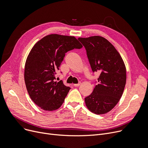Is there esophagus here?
<instances>
[{"mask_svg":"<svg viewBox=\"0 0 148 148\" xmlns=\"http://www.w3.org/2000/svg\"><path fill=\"white\" fill-rule=\"evenodd\" d=\"M80 83H79V84H74V86H80Z\"/></svg>","mask_w":148,"mask_h":148,"instance_id":"obj_1","label":"esophagus"}]
</instances>
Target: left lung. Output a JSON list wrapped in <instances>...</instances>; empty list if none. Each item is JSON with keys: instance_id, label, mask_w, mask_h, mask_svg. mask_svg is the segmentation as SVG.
I'll use <instances>...</instances> for the list:
<instances>
[{"instance_id": "8db88e82", "label": "left lung", "mask_w": 148, "mask_h": 148, "mask_svg": "<svg viewBox=\"0 0 148 148\" xmlns=\"http://www.w3.org/2000/svg\"><path fill=\"white\" fill-rule=\"evenodd\" d=\"M85 47L92 72L101 73L98 84L85 98L91 112L102 114L112 110L121 97L126 82V68L122 57L112 44L100 36L79 38Z\"/></svg>"}]
</instances>
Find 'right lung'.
<instances>
[{
  "instance_id": "1",
  "label": "right lung",
  "mask_w": 148,
  "mask_h": 148,
  "mask_svg": "<svg viewBox=\"0 0 148 148\" xmlns=\"http://www.w3.org/2000/svg\"><path fill=\"white\" fill-rule=\"evenodd\" d=\"M82 47L74 36L51 34L31 49L25 64V84L31 99L42 110L53 111L63 104L71 88L62 80L55 82L56 71L65 53Z\"/></svg>"
}]
</instances>
